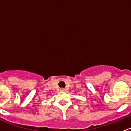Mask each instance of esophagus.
Masks as SVG:
<instances>
[{"label":"esophagus","instance_id":"1","mask_svg":"<svg viewBox=\"0 0 131 131\" xmlns=\"http://www.w3.org/2000/svg\"><path fill=\"white\" fill-rule=\"evenodd\" d=\"M60 91H65V89H63V88H61V89H60Z\"/></svg>","mask_w":131,"mask_h":131}]
</instances>
